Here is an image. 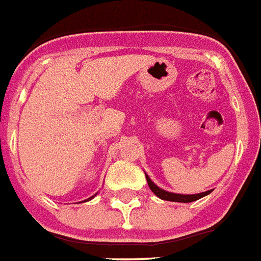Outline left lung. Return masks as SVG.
Instances as JSON below:
<instances>
[{"instance_id":"obj_1","label":"left lung","mask_w":261,"mask_h":261,"mask_svg":"<svg viewBox=\"0 0 261 261\" xmlns=\"http://www.w3.org/2000/svg\"><path fill=\"white\" fill-rule=\"evenodd\" d=\"M145 178H147L148 186H149V189L152 190V193L155 194L156 197H159L160 199H164V201L182 202V203H187V202H194V201H197V199H201L202 197H205V195H207V194L212 193V190H209V191H205V193L191 194V195H186V194L170 193V191H166V190L160 189V187L156 186L155 183L152 182L147 174H145Z\"/></svg>"}]
</instances>
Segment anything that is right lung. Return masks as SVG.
Here are the masks:
<instances>
[{"mask_svg":"<svg viewBox=\"0 0 261 261\" xmlns=\"http://www.w3.org/2000/svg\"><path fill=\"white\" fill-rule=\"evenodd\" d=\"M91 198H93V197H91ZM91 198H89V199H86V202H87V201H90V199H91Z\"/></svg>","mask_w":261,"mask_h":261,"instance_id":"obj_1","label":"right lung"}]
</instances>
